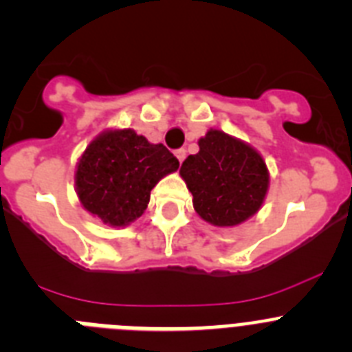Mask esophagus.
Listing matches in <instances>:
<instances>
[{
    "instance_id": "34e87169",
    "label": "esophagus",
    "mask_w": 352,
    "mask_h": 352,
    "mask_svg": "<svg viewBox=\"0 0 352 352\" xmlns=\"http://www.w3.org/2000/svg\"><path fill=\"white\" fill-rule=\"evenodd\" d=\"M175 156H177V160H179L180 163H182V161L186 160V149H177L175 151Z\"/></svg>"
}]
</instances>
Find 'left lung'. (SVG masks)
Here are the masks:
<instances>
[{"label":"left lung","instance_id":"8db88e82","mask_svg":"<svg viewBox=\"0 0 352 352\" xmlns=\"http://www.w3.org/2000/svg\"><path fill=\"white\" fill-rule=\"evenodd\" d=\"M199 153L187 156L180 175L203 221L231 228L258 212L269 187L261 154L221 130L199 139Z\"/></svg>","mask_w":352,"mask_h":352}]
</instances>
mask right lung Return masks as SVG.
<instances>
[{
    "mask_svg": "<svg viewBox=\"0 0 352 352\" xmlns=\"http://www.w3.org/2000/svg\"><path fill=\"white\" fill-rule=\"evenodd\" d=\"M177 168L179 160L163 144L131 128L104 131L78 163V198L91 215L120 228L142 215L151 189Z\"/></svg>",
    "mask_w": 352,
    "mask_h": 352,
    "instance_id": "add662e5",
    "label": "right lung"
}]
</instances>
